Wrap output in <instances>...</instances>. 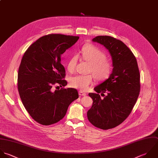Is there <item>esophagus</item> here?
<instances>
[{
    "instance_id": "esophagus-1",
    "label": "esophagus",
    "mask_w": 158,
    "mask_h": 158,
    "mask_svg": "<svg viewBox=\"0 0 158 158\" xmlns=\"http://www.w3.org/2000/svg\"><path fill=\"white\" fill-rule=\"evenodd\" d=\"M79 95L80 96H85V95H86V94L84 93V92H83L82 91L80 90V91L79 92Z\"/></svg>"
}]
</instances>
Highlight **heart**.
Segmentation results:
<instances>
[{"instance_id":"heart-1","label":"heart","mask_w":158,"mask_h":158,"mask_svg":"<svg viewBox=\"0 0 158 158\" xmlns=\"http://www.w3.org/2000/svg\"><path fill=\"white\" fill-rule=\"evenodd\" d=\"M79 56L90 64L89 71L94 74L97 81H103L109 77L112 71V64L106 59L105 54L98 48L92 44H86L83 46ZM77 60L78 56L76 55L69 59L67 64L69 71L74 70ZM92 81L93 76L91 74L77 75L71 77L70 85L81 91H86Z\"/></svg>"}]
</instances>
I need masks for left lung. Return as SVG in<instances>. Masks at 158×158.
<instances>
[{
	"label": "left lung",
	"instance_id": "left-lung-1",
	"mask_svg": "<svg viewBox=\"0 0 158 158\" xmlns=\"http://www.w3.org/2000/svg\"><path fill=\"white\" fill-rule=\"evenodd\" d=\"M92 41L108 50L113 68L109 78L94 88L96 93L89 94L93 104L87 118L94 126L107 130L121 124L131 113L140 90V75L136 58L122 41L108 35Z\"/></svg>",
	"mask_w": 158,
	"mask_h": 158
}]
</instances>
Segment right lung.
<instances>
[{
  "label": "right lung",
  "instance_id": "1",
  "mask_svg": "<svg viewBox=\"0 0 158 158\" xmlns=\"http://www.w3.org/2000/svg\"><path fill=\"white\" fill-rule=\"evenodd\" d=\"M78 36L52 34L41 37L25 52L18 73V89L22 103L32 118L48 126L66 115L69 105L79 98L75 89L52 91L53 85H67L61 55L79 39ZM59 87V86H58Z\"/></svg>",
  "mask_w": 158,
  "mask_h": 158
}]
</instances>
